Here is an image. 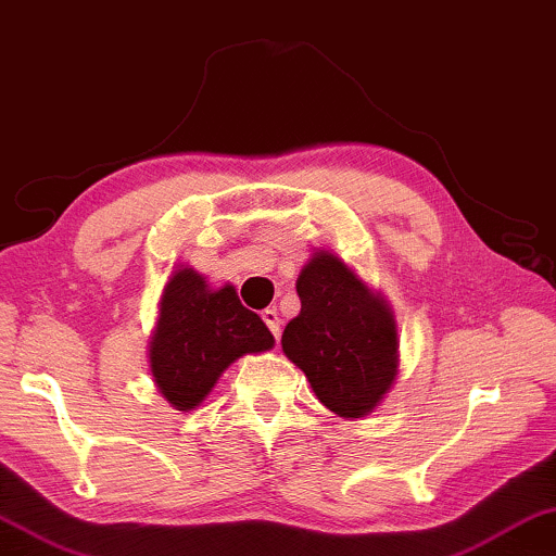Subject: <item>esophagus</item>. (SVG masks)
<instances>
[{
  "label": "esophagus",
  "mask_w": 556,
  "mask_h": 556,
  "mask_svg": "<svg viewBox=\"0 0 556 556\" xmlns=\"http://www.w3.org/2000/svg\"><path fill=\"white\" fill-rule=\"evenodd\" d=\"M262 319H264V325L269 327V331L271 334H275V339L279 342V325H281V319H279V312L277 309H264L262 312Z\"/></svg>",
  "instance_id": "obj_1"
}]
</instances>
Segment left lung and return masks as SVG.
I'll list each match as a JSON object with an SVG mask.
<instances>
[{"mask_svg":"<svg viewBox=\"0 0 556 556\" xmlns=\"http://www.w3.org/2000/svg\"><path fill=\"white\" fill-rule=\"evenodd\" d=\"M302 312L281 334L317 400L339 417L359 419L379 407L400 369L396 321L382 294L325 250L296 279Z\"/></svg>","mask_w":556,"mask_h":556,"instance_id":"1","label":"left lung"}]
</instances>
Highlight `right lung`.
<instances>
[{
  "label": "right lung",
  "instance_id": "1",
  "mask_svg": "<svg viewBox=\"0 0 556 556\" xmlns=\"http://www.w3.org/2000/svg\"><path fill=\"white\" fill-rule=\"evenodd\" d=\"M271 346V331L242 306L235 287L210 289L189 267L172 271L149 342V367L174 409L199 407L231 362Z\"/></svg>",
  "mask_w": 556,
  "mask_h": 556
}]
</instances>
